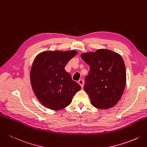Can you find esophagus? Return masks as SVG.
I'll return each mask as SVG.
<instances>
[{
    "label": "esophagus",
    "mask_w": 147,
    "mask_h": 147,
    "mask_svg": "<svg viewBox=\"0 0 147 147\" xmlns=\"http://www.w3.org/2000/svg\"><path fill=\"white\" fill-rule=\"evenodd\" d=\"M78 82L80 85L82 87H83V85H84V80H82V79H80V80H78Z\"/></svg>",
    "instance_id": "obj_1"
}]
</instances>
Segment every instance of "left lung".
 <instances>
[{
	"mask_svg": "<svg viewBox=\"0 0 147 147\" xmlns=\"http://www.w3.org/2000/svg\"><path fill=\"white\" fill-rule=\"evenodd\" d=\"M81 57L90 65L84 90L92 105L99 109L113 107L121 98L126 84L122 57L111 50L99 49L96 52L83 53Z\"/></svg>",
	"mask_w": 147,
	"mask_h": 147,
	"instance_id": "left-lung-1",
	"label": "left lung"
}]
</instances>
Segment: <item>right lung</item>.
<instances>
[{
	"label": "right lung",
	"instance_id": "add662e5",
	"mask_svg": "<svg viewBox=\"0 0 147 147\" xmlns=\"http://www.w3.org/2000/svg\"><path fill=\"white\" fill-rule=\"evenodd\" d=\"M76 54L75 50L45 51L34 60L30 71L32 87L37 98L47 108L53 110L65 108L81 89L64 69Z\"/></svg>",
	"mask_w": 147,
	"mask_h": 147
}]
</instances>
